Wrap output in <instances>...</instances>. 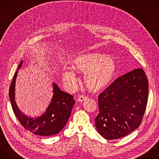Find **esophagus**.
Wrapping results in <instances>:
<instances>
[{"label": "esophagus", "instance_id": "34e87169", "mask_svg": "<svg viewBox=\"0 0 159 159\" xmlns=\"http://www.w3.org/2000/svg\"><path fill=\"white\" fill-rule=\"evenodd\" d=\"M87 99V97L84 96H79V98L77 99V101L78 102H82V101H84Z\"/></svg>", "mask_w": 159, "mask_h": 159}]
</instances>
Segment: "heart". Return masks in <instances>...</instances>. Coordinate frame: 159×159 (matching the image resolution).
<instances>
[{
    "instance_id": "1",
    "label": "heart",
    "mask_w": 159,
    "mask_h": 159,
    "mask_svg": "<svg viewBox=\"0 0 159 159\" xmlns=\"http://www.w3.org/2000/svg\"><path fill=\"white\" fill-rule=\"evenodd\" d=\"M72 69L85 75L86 87L93 93H99L109 87L114 80L117 72V63L113 57L96 53L79 55L71 61ZM70 69L61 72L65 85L70 89L75 87L78 82L76 73Z\"/></svg>"
}]
</instances>
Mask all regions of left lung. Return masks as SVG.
Listing matches in <instances>:
<instances>
[{
    "label": "left lung",
    "mask_w": 159,
    "mask_h": 159,
    "mask_svg": "<svg viewBox=\"0 0 159 159\" xmlns=\"http://www.w3.org/2000/svg\"><path fill=\"white\" fill-rule=\"evenodd\" d=\"M148 95V82L142 69L115 80L98 97L99 113L95 125L99 134L106 139L115 140L139 128Z\"/></svg>",
    "instance_id": "8db88e82"
}]
</instances>
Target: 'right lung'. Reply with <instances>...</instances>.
Returning a JSON list of instances; mask_svg holds the SVG:
<instances>
[{
	"label": "right lung",
	"instance_id": "1",
	"mask_svg": "<svg viewBox=\"0 0 159 159\" xmlns=\"http://www.w3.org/2000/svg\"><path fill=\"white\" fill-rule=\"evenodd\" d=\"M21 61L14 74L9 88V98L14 115L20 125L34 134L48 137L58 133L65 126L75 104L73 96L60 89L53 83V98L43 114L38 116L29 117L24 115L18 108L15 101V85L18 70L22 66Z\"/></svg>",
	"mask_w": 159,
	"mask_h": 159
}]
</instances>
